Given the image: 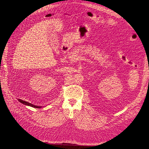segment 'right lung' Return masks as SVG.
Returning a JSON list of instances; mask_svg holds the SVG:
<instances>
[{"instance_id": "add662e5", "label": "right lung", "mask_w": 149, "mask_h": 149, "mask_svg": "<svg viewBox=\"0 0 149 149\" xmlns=\"http://www.w3.org/2000/svg\"><path fill=\"white\" fill-rule=\"evenodd\" d=\"M18 100H19V101L20 103H22V104H25V105H26V106H31V107H34V108H38V109L42 107V106H35V105H34V104H31V103H29L27 102V101H23V100H20V99H18Z\"/></svg>"}]
</instances>
